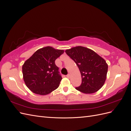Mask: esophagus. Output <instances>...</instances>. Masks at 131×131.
<instances>
[{"mask_svg":"<svg viewBox=\"0 0 131 131\" xmlns=\"http://www.w3.org/2000/svg\"><path fill=\"white\" fill-rule=\"evenodd\" d=\"M67 77L68 78H70V74H68V75H67Z\"/></svg>","mask_w":131,"mask_h":131,"instance_id":"34e87169","label":"esophagus"}]
</instances>
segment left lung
<instances>
[{"instance_id":"obj_1","label":"left lung","mask_w":131,"mask_h":131,"mask_svg":"<svg viewBox=\"0 0 131 131\" xmlns=\"http://www.w3.org/2000/svg\"><path fill=\"white\" fill-rule=\"evenodd\" d=\"M75 62L82 78L81 85L76 90L86 94L96 92L104 85L108 66L105 59L94 51L81 46L66 50Z\"/></svg>"}]
</instances>
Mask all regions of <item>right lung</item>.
Wrapping results in <instances>:
<instances>
[{
  "instance_id": "right-lung-1",
  "label": "right lung",
  "mask_w": 131,
  "mask_h": 131,
  "mask_svg": "<svg viewBox=\"0 0 131 131\" xmlns=\"http://www.w3.org/2000/svg\"><path fill=\"white\" fill-rule=\"evenodd\" d=\"M63 50L46 46L38 50L22 66L23 78L31 92L46 95L57 89L62 80L55 60L64 53Z\"/></svg>"
}]
</instances>
